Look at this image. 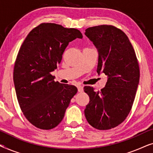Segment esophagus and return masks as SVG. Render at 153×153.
<instances>
[{
    "label": "esophagus",
    "instance_id": "esophagus-1",
    "mask_svg": "<svg viewBox=\"0 0 153 153\" xmlns=\"http://www.w3.org/2000/svg\"><path fill=\"white\" fill-rule=\"evenodd\" d=\"M77 88H78V91L80 92V93L83 92V86H81V85H78V86H77Z\"/></svg>",
    "mask_w": 153,
    "mask_h": 153
}]
</instances>
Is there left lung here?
Masks as SVG:
<instances>
[{"label": "left lung", "instance_id": "left-lung-1", "mask_svg": "<svg viewBox=\"0 0 153 153\" xmlns=\"http://www.w3.org/2000/svg\"><path fill=\"white\" fill-rule=\"evenodd\" d=\"M85 35L98 51L97 72L107 76L101 91L83 88L90 97L85 116L94 128L110 129L122 123L130 111L139 83V63L129 38L120 29L101 25L87 28Z\"/></svg>", "mask_w": 153, "mask_h": 153}]
</instances>
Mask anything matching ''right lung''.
Wrapping results in <instances>:
<instances>
[{
    "label": "right lung",
    "instance_id": "right-lung-1",
    "mask_svg": "<svg viewBox=\"0 0 153 153\" xmlns=\"http://www.w3.org/2000/svg\"><path fill=\"white\" fill-rule=\"evenodd\" d=\"M83 35L76 28L44 23L33 28L23 42L14 68V83L20 108L37 128L51 129L64 118L74 85L54 81L57 68L70 42Z\"/></svg>",
    "mask_w": 153,
    "mask_h": 153
}]
</instances>
